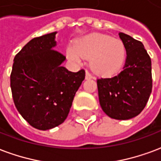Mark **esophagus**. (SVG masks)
<instances>
[{
	"instance_id": "obj_1",
	"label": "esophagus",
	"mask_w": 161,
	"mask_h": 161,
	"mask_svg": "<svg viewBox=\"0 0 161 161\" xmlns=\"http://www.w3.org/2000/svg\"><path fill=\"white\" fill-rule=\"evenodd\" d=\"M93 78V75H92L91 73L89 72L88 70L86 71V79L89 80V79H92Z\"/></svg>"
}]
</instances>
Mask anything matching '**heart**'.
I'll return each instance as SVG.
<instances>
[{
  "mask_svg": "<svg viewBox=\"0 0 161 161\" xmlns=\"http://www.w3.org/2000/svg\"><path fill=\"white\" fill-rule=\"evenodd\" d=\"M70 59L91 58V66L98 74L112 75L119 71L126 56L123 42L104 34L93 33L80 39L67 50Z\"/></svg>",
  "mask_w": 161,
  "mask_h": 161,
  "instance_id": "obj_1",
  "label": "heart"
}]
</instances>
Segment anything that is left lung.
<instances>
[{
  "instance_id": "left-lung-1",
  "label": "left lung",
  "mask_w": 161,
  "mask_h": 161,
  "mask_svg": "<svg viewBox=\"0 0 161 161\" xmlns=\"http://www.w3.org/2000/svg\"><path fill=\"white\" fill-rule=\"evenodd\" d=\"M126 50L124 69L116 75L97 79L102 110L110 118L127 120L139 115L150 97L153 80L151 58L142 42L119 32Z\"/></svg>"
}]
</instances>
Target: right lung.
<instances>
[{
  "label": "right lung",
  "instance_id": "1",
  "mask_svg": "<svg viewBox=\"0 0 161 161\" xmlns=\"http://www.w3.org/2000/svg\"><path fill=\"white\" fill-rule=\"evenodd\" d=\"M56 31L34 37L14 57L10 86L14 103L31 126L50 130L69 115L84 69L71 72L62 65L65 56L52 49Z\"/></svg>",
  "mask_w": 161,
  "mask_h": 161
}]
</instances>
